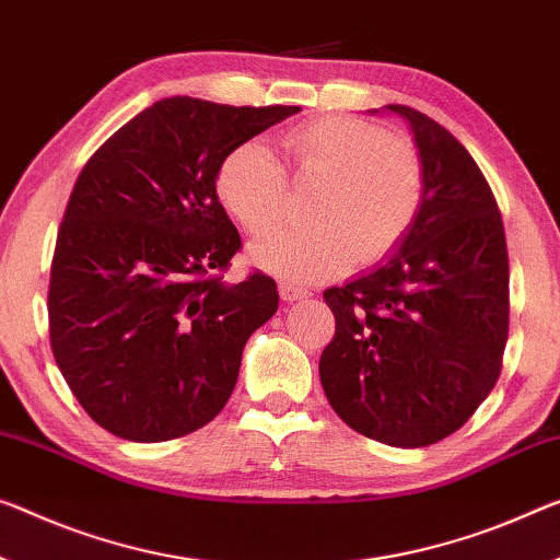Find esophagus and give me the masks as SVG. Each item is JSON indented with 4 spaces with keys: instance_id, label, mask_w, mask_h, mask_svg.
<instances>
[{
    "instance_id": "1",
    "label": "esophagus",
    "mask_w": 560,
    "mask_h": 560,
    "mask_svg": "<svg viewBox=\"0 0 560 560\" xmlns=\"http://www.w3.org/2000/svg\"><path fill=\"white\" fill-rule=\"evenodd\" d=\"M310 292L305 288L295 285V282H280V298L288 300V303H295V300L307 298Z\"/></svg>"
}]
</instances>
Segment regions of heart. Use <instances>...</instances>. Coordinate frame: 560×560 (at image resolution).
<instances>
[{
	"instance_id": "obj_1",
	"label": "heart",
	"mask_w": 560,
	"mask_h": 560,
	"mask_svg": "<svg viewBox=\"0 0 560 560\" xmlns=\"http://www.w3.org/2000/svg\"><path fill=\"white\" fill-rule=\"evenodd\" d=\"M298 183H325L310 230H288L255 245L272 275L315 282L377 260L408 235L423 202V170L408 144L355 117H320L285 135ZM218 195L250 235L278 230L288 210V172L268 144H237L218 172Z\"/></svg>"
}]
</instances>
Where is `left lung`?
<instances>
[{
  "mask_svg": "<svg viewBox=\"0 0 560 560\" xmlns=\"http://www.w3.org/2000/svg\"><path fill=\"white\" fill-rule=\"evenodd\" d=\"M383 109L410 127L423 202L393 255L323 292L335 335L320 355V383L352 430L423 448L466 425L501 375L509 247L468 150L423 112Z\"/></svg>",
  "mask_w": 560,
  "mask_h": 560,
  "instance_id": "left-lung-1",
  "label": "left lung"
}]
</instances>
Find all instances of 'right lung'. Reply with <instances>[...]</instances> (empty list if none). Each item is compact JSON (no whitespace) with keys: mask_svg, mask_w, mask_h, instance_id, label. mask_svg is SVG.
Returning a JSON list of instances; mask_svg holds the SVG:
<instances>
[{"mask_svg":"<svg viewBox=\"0 0 560 560\" xmlns=\"http://www.w3.org/2000/svg\"><path fill=\"white\" fill-rule=\"evenodd\" d=\"M295 112L167 97L82 167L51 257L49 342L74 398L112 435L172 441L230 400L245 342L280 298L260 270L222 275L243 240L218 172Z\"/></svg>","mask_w":560,"mask_h":560,"instance_id":"obj_1","label":"right lung"}]
</instances>
